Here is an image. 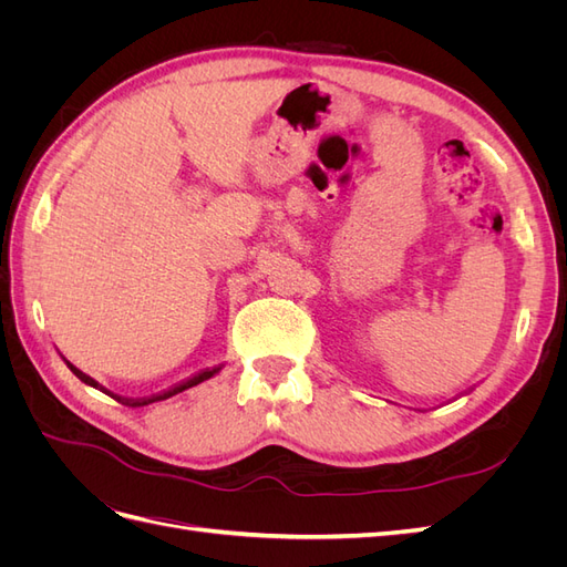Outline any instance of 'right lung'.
I'll use <instances>...</instances> for the list:
<instances>
[{
    "mask_svg": "<svg viewBox=\"0 0 567 567\" xmlns=\"http://www.w3.org/2000/svg\"><path fill=\"white\" fill-rule=\"evenodd\" d=\"M63 362L68 364V369H71V371L78 375V379H80L82 383H87V385H92V388H96V390H101V392H106L109 398H113V400H115V402H120V404H127V406H146V404H153V402H161V400L173 398V394H177V392H184V390H188V388H194V385H198V383H203V381L213 379V375H215V373H219V371H221V367H225V364H219V367L203 369V371L194 373L192 379H186V381H182V383H177V385H173V388H167V390H163V392L148 394V398H123V394H115V392H111L109 388H104V385H101L99 381H94L92 375H87L84 371H80L78 367H73L71 362H68L65 357H63Z\"/></svg>",
    "mask_w": 567,
    "mask_h": 567,
    "instance_id": "1",
    "label": "right lung"
}]
</instances>
